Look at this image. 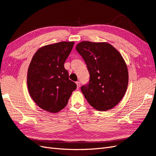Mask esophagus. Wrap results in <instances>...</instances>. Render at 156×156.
<instances>
[{"label": "esophagus", "instance_id": "1", "mask_svg": "<svg viewBox=\"0 0 156 156\" xmlns=\"http://www.w3.org/2000/svg\"><path fill=\"white\" fill-rule=\"evenodd\" d=\"M76 86H77V88H80V82H76Z\"/></svg>", "mask_w": 156, "mask_h": 156}]
</instances>
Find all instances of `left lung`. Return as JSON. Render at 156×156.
Returning a JSON list of instances; mask_svg holds the SVG:
<instances>
[{
	"mask_svg": "<svg viewBox=\"0 0 156 156\" xmlns=\"http://www.w3.org/2000/svg\"><path fill=\"white\" fill-rule=\"evenodd\" d=\"M76 49L90 75L88 84L81 87L84 97L97 110L112 109L122 99L127 88L129 74L123 57L107 42L83 41Z\"/></svg>",
	"mask_w": 156,
	"mask_h": 156,
	"instance_id": "8db88e82",
	"label": "left lung"
}]
</instances>
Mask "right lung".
<instances>
[{
    "mask_svg": "<svg viewBox=\"0 0 156 156\" xmlns=\"http://www.w3.org/2000/svg\"><path fill=\"white\" fill-rule=\"evenodd\" d=\"M74 44L60 42L44 46L34 53L30 63L27 80L30 96L47 112L57 113L63 109L76 89L64 67Z\"/></svg>",
    "mask_w": 156,
    "mask_h": 156,
    "instance_id": "obj_1",
    "label": "right lung"
}]
</instances>
